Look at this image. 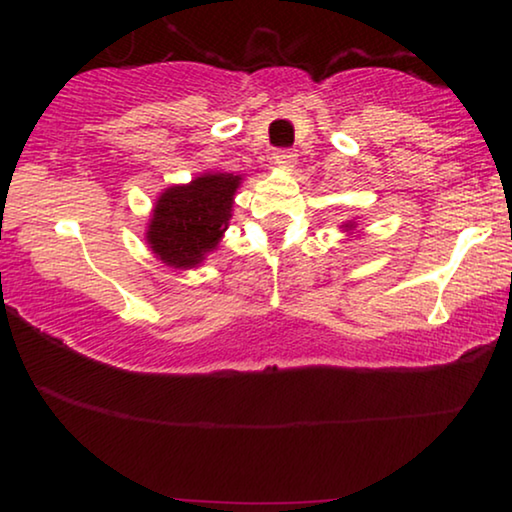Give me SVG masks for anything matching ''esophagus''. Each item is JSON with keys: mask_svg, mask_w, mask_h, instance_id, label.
I'll return each instance as SVG.
<instances>
[{"mask_svg": "<svg viewBox=\"0 0 512 512\" xmlns=\"http://www.w3.org/2000/svg\"><path fill=\"white\" fill-rule=\"evenodd\" d=\"M272 158L282 165H291L293 160H296V153H293L291 149H277L275 153H272Z\"/></svg>", "mask_w": 512, "mask_h": 512, "instance_id": "1", "label": "esophagus"}]
</instances>
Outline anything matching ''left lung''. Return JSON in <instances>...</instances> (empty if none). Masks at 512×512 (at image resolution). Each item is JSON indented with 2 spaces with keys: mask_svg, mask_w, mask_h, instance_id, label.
I'll list each match as a JSON object with an SVG mask.
<instances>
[{
  "mask_svg": "<svg viewBox=\"0 0 512 512\" xmlns=\"http://www.w3.org/2000/svg\"><path fill=\"white\" fill-rule=\"evenodd\" d=\"M342 228H347V230H352V228H354V221H349V223H345V226H342Z\"/></svg>",
  "mask_w": 512,
  "mask_h": 512,
  "instance_id": "1",
  "label": "left lung"
}]
</instances>
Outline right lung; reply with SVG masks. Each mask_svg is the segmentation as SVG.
I'll use <instances>...</instances> for the list:
<instances>
[{"instance_id": "1", "label": "right lung", "mask_w": 512, "mask_h": 512, "mask_svg": "<svg viewBox=\"0 0 512 512\" xmlns=\"http://www.w3.org/2000/svg\"><path fill=\"white\" fill-rule=\"evenodd\" d=\"M242 177L207 172L191 184L170 186L156 200L146 230L153 254L170 268H198L226 233Z\"/></svg>"}]
</instances>
